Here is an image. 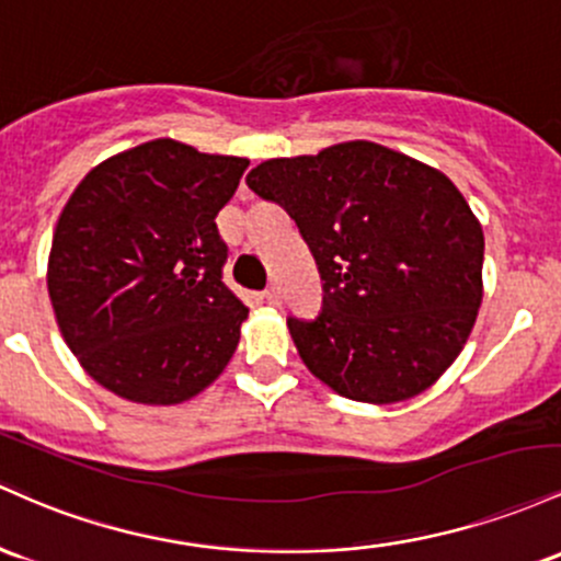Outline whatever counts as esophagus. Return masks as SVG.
<instances>
[{"mask_svg": "<svg viewBox=\"0 0 561 561\" xmlns=\"http://www.w3.org/2000/svg\"><path fill=\"white\" fill-rule=\"evenodd\" d=\"M264 299H267V305H273V307H278L280 305V288L275 286H267V291H264Z\"/></svg>", "mask_w": 561, "mask_h": 561, "instance_id": "1", "label": "esophagus"}]
</instances>
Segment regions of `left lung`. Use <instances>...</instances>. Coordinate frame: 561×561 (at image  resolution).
<instances>
[{
  "mask_svg": "<svg viewBox=\"0 0 561 561\" xmlns=\"http://www.w3.org/2000/svg\"><path fill=\"white\" fill-rule=\"evenodd\" d=\"M247 182L297 222L323 280L318 318H288L307 368L374 405L430 389L482 305L484 236L458 187L368 140L262 161Z\"/></svg>",
  "mask_w": 561,
  "mask_h": 561,
  "instance_id": "left-lung-1",
  "label": "left lung"
}]
</instances>
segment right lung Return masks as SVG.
Wrapping results in <instances>:
<instances>
[{"instance_id": "add662e5", "label": "right lung", "mask_w": 561, "mask_h": 561, "mask_svg": "<svg viewBox=\"0 0 561 561\" xmlns=\"http://www.w3.org/2000/svg\"><path fill=\"white\" fill-rule=\"evenodd\" d=\"M247 167L161 137L98 163L68 198L49 299L81 368L118 398L178 405L230 363L249 307L225 286L214 219Z\"/></svg>"}]
</instances>
